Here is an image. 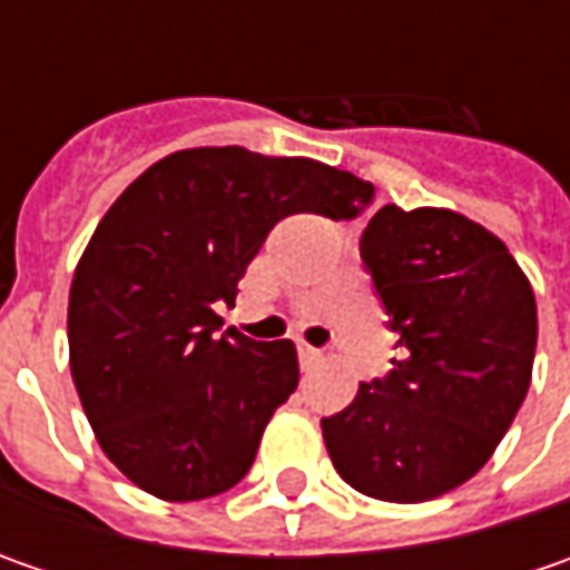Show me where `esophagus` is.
I'll return each instance as SVG.
<instances>
[{"label":"esophagus","instance_id":"1","mask_svg":"<svg viewBox=\"0 0 570 570\" xmlns=\"http://www.w3.org/2000/svg\"><path fill=\"white\" fill-rule=\"evenodd\" d=\"M297 355H301V367H304V371H307V367H314V364L323 358V355H320V348H314V345H301V348H297Z\"/></svg>","mask_w":570,"mask_h":570}]
</instances>
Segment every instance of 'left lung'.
<instances>
[{"instance_id": "left-lung-1", "label": "left lung", "mask_w": 570, "mask_h": 570, "mask_svg": "<svg viewBox=\"0 0 570 570\" xmlns=\"http://www.w3.org/2000/svg\"><path fill=\"white\" fill-rule=\"evenodd\" d=\"M362 259L403 358L320 428L355 492L419 504L472 479L514 422L533 377L537 297L504 240L453 208L383 206Z\"/></svg>"}]
</instances>
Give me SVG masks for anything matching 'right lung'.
Returning <instances> with one entry per match:
<instances>
[{
	"label": "right lung",
	"instance_id": "right-lung-1",
	"mask_svg": "<svg viewBox=\"0 0 570 570\" xmlns=\"http://www.w3.org/2000/svg\"><path fill=\"white\" fill-rule=\"evenodd\" d=\"M374 184L314 158L184 148L107 208L69 288V367L100 450L142 492L199 501L253 466L297 386L295 342L218 333L215 304L295 212L355 218Z\"/></svg>",
	"mask_w": 570,
	"mask_h": 570
}]
</instances>
